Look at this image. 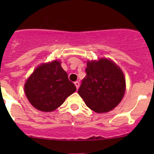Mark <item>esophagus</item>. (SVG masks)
I'll return each instance as SVG.
<instances>
[{"mask_svg": "<svg viewBox=\"0 0 154 154\" xmlns=\"http://www.w3.org/2000/svg\"><path fill=\"white\" fill-rule=\"evenodd\" d=\"M74 85L76 86V88H77V89H78L79 87H80V83H79V81L74 82Z\"/></svg>", "mask_w": 154, "mask_h": 154, "instance_id": "34e87169", "label": "esophagus"}]
</instances>
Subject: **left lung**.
Returning <instances> with one entry per match:
<instances>
[{
  "label": "left lung",
  "mask_w": 154,
  "mask_h": 154,
  "mask_svg": "<svg viewBox=\"0 0 154 154\" xmlns=\"http://www.w3.org/2000/svg\"><path fill=\"white\" fill-rule=\"evenodd\" d=\"M86 76L78 94L86 106L97 113L113 109L122 101L126 82L123 71L112 60L100 59L88 61Z\"/></svg>",
  "instance_id": "obj_1"
}]
</instances>
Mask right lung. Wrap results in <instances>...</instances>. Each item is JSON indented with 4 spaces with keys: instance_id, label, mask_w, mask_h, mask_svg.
Returning <instances> with one entry per match:
<instances>
[{
    "instance_id": "obj_1",
    "label": "right lung",
    "mask_w": 154,
    "mask_h": 154,
    "mask_svg": "<svg viewBox=\"0 0 154 154\" xmlns=\"http://www.w3.org/2000/svg\"><path fill=\"white\" fill-rule=\"evenodd\" d=\"M77 90L68 80L60 61L43 63L35 69L24 84L29 103L42 112H52Z\"/></svg>"
}]
</instances>
